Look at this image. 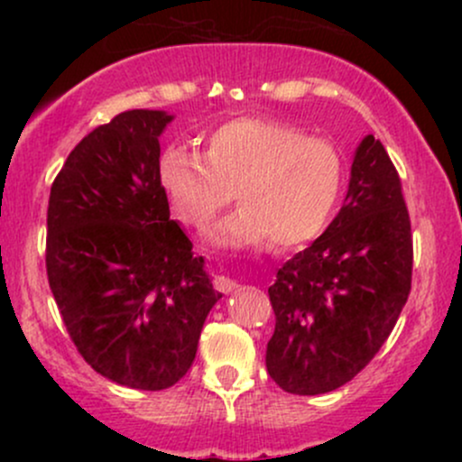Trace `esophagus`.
Here are the masks:
<instances>
[{
  "label": "esophagus",
  "mask_w": 462,
  "mask_h": 462,
  "mask_svg": "<svg viewBox=\"0 0 462 462\" xmlns=\"http://www.w3.org/2000/svg\"><path fill=\"white\" fill-rule=\"evenodd\" d=\"M215 289L219 291V293H232V291L238 289V284L232 278H227V275H217Z\"/></svg>",
  "instance_id": "obj_1"
}]
</instances>
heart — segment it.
<instances>
[{
    "instance_id": "1",
    "label": "heart",
    "mask_w": 462,
    "mask_h": 462,
    "mask_svg": "<svg viewBox=\"0 0 462 462\" xmlns=\"http://www.w3.org/2000/svg\"><path fill=\"white\" fill-rule=\"evenodd\" d=\"M158 180L173 215L204 232L236 190L241 208L217 227L226 247L272 238L275 247L310 241L330 217L343 184V158L330 139L269 116H238L206 136L204 153L171 147Z\"/></svg>"
}]
</instances>
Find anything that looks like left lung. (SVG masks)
Wrapping results in <instances>:
<instances>
[{"mask_svg": "<svg viewBox=\"0 0 462 462\" xmlns=\"http://www.w3.org/2000/svg\"><path fill=\"white\" fill-rule=\"evenodd\" d=\"M411 217L397 169L374 134L360 141L346 204L269 286L275 330L267 371L286 393L338 389L384 346L411 293Z\"/></svg>", "mask_w": 462, "mask_h": 462, "instance_id": "8db88e82", "label": "left lung"}]
</instances>
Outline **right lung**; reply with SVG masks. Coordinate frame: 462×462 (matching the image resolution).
<instances>
[{"instance_id": "right-lung-1", "label": "right lung", "mask_w": 462, "mask_h": 462, "mask_svg": "<svg viewBox=\"0 0 462 462\" xmlns=\"http://www.w3.org/2000/svg\"><path fill=\"white\" fill-rule=\"evenodd\" d=\"M164 110H125L73 147L51 184L45 267L73 346L116 384L169 389L219 291L158 180Z\"/></svg>"}]
</instances>
